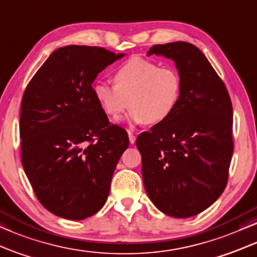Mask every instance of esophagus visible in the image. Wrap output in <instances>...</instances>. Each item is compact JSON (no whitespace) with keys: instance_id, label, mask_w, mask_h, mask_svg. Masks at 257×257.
I'll list each match as a JSON object with an SVG mask.
<instances>
[{"instance_id":"34e87169","label":"esophagus","mask_w":257,"mask_h":257,"mask_svg":"<svg viewBox=\"0 0 257 257\" xmlns=\"http://www.w3.org/2000/svg\"><path fill=\"white\" fill-rule=\"evenodd\" d=\"M128 138H129V142H131V145H134L135 141H136V138H135V135L133 134V133L128 132Z\"/></svg>"}]
</instances>
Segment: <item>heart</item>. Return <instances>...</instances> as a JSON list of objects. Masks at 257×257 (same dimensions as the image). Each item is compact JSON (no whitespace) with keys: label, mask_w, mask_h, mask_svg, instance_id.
Listing matches in <instances>:
<instances>
[{"label":"heart","mask_w":257,"mask_h":257,"mask_svg":"<svg viewBox=\"0 0 257 257\" xmlns=\"http://www.w3.org/2000/svg\"><path fill=\"white\" fill-rule=\"evenodd\" d=\"M114 87L96 82L91 87L94 100L109 118H118L126 108L131 125L167 122L179 107L182 78L174 67L160 66L155 61L132 57L117 68Z\"/></svg>","instance_id":"obj_1"}]
</instances>
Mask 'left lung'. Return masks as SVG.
<instances>
[{"mask_svg": "<svg viewBox=\"0 0 257 257\" xmlns=\"http://www.w3.org/2000/svg\"><path fill=\"white\" fill-rule=\"evenodd\" d=\"M170 59L182 78V96L168 121L142 133L147 194L157 209L177 218L210 207L223 193L232 155V107L225 85L191 43L156 44L147 55Z\"/></svg>", "mask_w": 257, "mask_h": 257, "instance_id": "8db88e82", "label": "left lung"}]
</instances>
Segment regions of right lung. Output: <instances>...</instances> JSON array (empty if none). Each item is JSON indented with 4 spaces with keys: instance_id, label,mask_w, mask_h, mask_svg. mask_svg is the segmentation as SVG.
Wrapping results in <instances>:
<instances>
[{
    "instance_id": "right-lung-1",
    "label": "right lung",
    "mask_w": 257,
    "mask_h": 257,
    "mask_svg": "<svg viewBox=\"0 0 257 257\" xmlns=\"http://www.w3.org/2000/svg\"><path fill=\"white\" fill-rule=\"evenodd\" d=\"M123 56L100 47L59 48L26 88L22 166L41 204L56 216L84 220L107 201L129 139L124 129L109 123L91 84Z\"/></svg>"
}]
</instances>
